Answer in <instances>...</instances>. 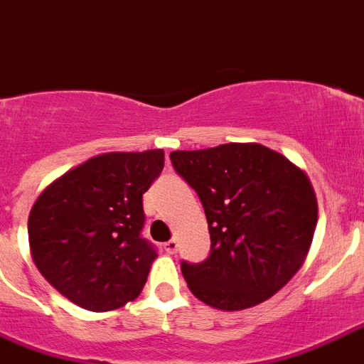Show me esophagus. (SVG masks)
<instances>
[{
  "instance_id": "34e87169",
  "label": "esophagus",
  "mask_w": 364,
  "mask_h": 364,
  "mask_svg": "<svg viewBox=\"0 0 364 364\" xmlns=\"http://www.w3.org/2000/svg\"><path fill=\"white\" fill-rule=\"evenodd\" d=\"M177 248H179V244H177L176 239H170L168 242H164V252L166 253H176Z\"/></svg>"
}]
</instances>
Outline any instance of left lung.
Masks as SVG:
<instances>
[{
    "instance_id": "1",
    "label": "left lung",
    "mask_w": 364,
    "mask_h": 364,
    "mask_svg": "<svg viewBox=\"0 0 364 364\" xmlns=\"http://www.w3.org/2000/svg\"><path fill=\"white\" fill-rule=\"evenodd\" d=\"M172 166L196 191L210 235L205 261H181L198 300L248 309L300 270L318 220L309 177L261 144L172 151Z\"/></svg>"
}]
</instances>
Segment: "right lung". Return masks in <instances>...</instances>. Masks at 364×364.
I'll use <instances>...</instances> for the list:
<instances>
[{
  "label": "right lung",
  "mask_w": 364,
  "mask_h": 364,
  "mask_svg": "<svg viewBox=\"0 0 364 364\" xmlns=\"http://www.w3.org/2000/svg\"><path fill=\"white\" fill-rule=\"evenodd\" d=\"M163 166V149L97 155L35 201L27 225L33 261L70 301L102 313L140 294L157 257L142 237V194Z\"/></svg>",
  "instance_id": "add662e5"
}]
</instances>
